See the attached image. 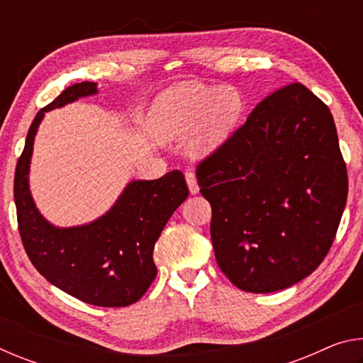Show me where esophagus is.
I'll use <instances>...</instances> for the list:
<instances>
[{
  "label": "esophagus",
  "instance_id": "obj_1",
  "mask_svg": "<svg viewBox=\"0 0 363 363\" xmlns=\"http://www.w3.org/2000/svg\"><path fill=\"white\" fill-rule=\"evenodd\" d=\"M186 181H187V186H189L190 194H192V195L199 194L200 187H199V182H196V177H195V174L192 173V171H187V173H186Z\"/></svg>",
  "mask_w": 363,
  "mask_h": 363
}]
</instances>
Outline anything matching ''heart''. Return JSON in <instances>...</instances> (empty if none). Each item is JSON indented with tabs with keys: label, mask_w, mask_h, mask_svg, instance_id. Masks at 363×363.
Here are the masks:
<instances>
[{
	"label": "heart",
	"mask_w": 363,
	"mask_h": 363,
	"mask_svg": "<svg viewBox=\"0 0 363 363\" xmlns=\"http://www.w3.org/2000/svg\"><path fill=\"white\" fill-rule=\"evenodd\" d=\"M242 107V96L233 86L181 82L157 97L150 118L157 136L164 140L190 133L189 152L203 157L230 136Z\"/></svg>",
	"instance_id": "b5f03b06"
}]
</instances>
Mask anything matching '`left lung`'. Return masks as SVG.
Listing matches in <instances>:
<instances>
[{"label":"left lung","mask_w":363,"mask_h":363,"mask_svg":"<svg viewBox=\"0 0 363 363\" xmlns=\"http://www.w3.org/2000/svg\"><path fill=\"white\" fill-rule=\"evenodd\" d=\"M219 269L250 293L298 284L320 266L347 200L333 115L301 83L253 108L196 167Z\"/></svg>","instance_id":"left-lung-1"}]
</instances>
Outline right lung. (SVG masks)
<instances>
[{"instance_id":"add662e5","label":"right lung","mask_w":363,"mask_h":363,"mask_svg":"<svg viewBox=\"0 0 363 363\" xmlns=\"http://www.w3.org/2000/svg\"><path fill=\"white\" fill-rule=\"evenodd\" d=\"M94 94L97 83H77L36 113L16 167L17 224L30 261L49 284L83 303L125 307L143 298L155 280L153 247L189 189L174 169L160 179L131 181L115 205L89 224L56 227L43 218L28 184L40 123L49 110Z\"/></svg>"}]
</instances>
